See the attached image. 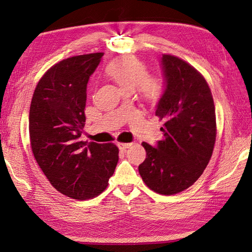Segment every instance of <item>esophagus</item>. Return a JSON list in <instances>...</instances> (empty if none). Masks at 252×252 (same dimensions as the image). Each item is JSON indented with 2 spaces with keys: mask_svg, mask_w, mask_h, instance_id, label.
Returning <instances> with one entry per match:
<instances>
[{
  "mask_svg": "<svg viewBox=\"0 0 252 252\" xmlns=\"http://www.w3.org/2000/svg\"><path fill=\"white\" fill-rule=\"evenodd\" d=\"M132 145V143H119L118 146L121 150H126L127 148H129Z\"/></svg>",
  "mask_w": 252,
  "mask_h": 252,
  "instance_id": "34e87169",
  "label": "esophagus"
}]
</instances>
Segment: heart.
<instances>
[{
  "label": "heart",
  "instance_id": "obj_1",
  "mask_svg": "<svg viewBox=\"0 0 252 252\" xmlns=\"http://www.w3.org/2000/svg\"><path fill=\"white\" fill-rule=\"evenodd\" d=\"M107 73L125 94L133 93L138 88L142 97L150 103L157 102L162 95V82L147 77L146 66L138 59L124 57L113 61L107 67Z\"/></svg>",
  "mask_w": 252,
  "mask_h": 252
}]
</instances>
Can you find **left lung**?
I'll return each mask as SVG.
<instances>
[{"label":"left lung","instance_id":"1","mask_svg":"<svg viewBox=\"0 0 252 252\" xmlns=\"http://www.w3.org/2000/svg\"><path fill=\"white\" fill-rule=\"evenodd\" d=\"M164 91L156 116L164 122L163 139L156 146L143 143L146 158L140 164L143 181L154 191L170 195L191 186L212 156L216 143V109L203 75L170 55L161 59Z\"/></svg>","mask_w":252,"mask_h":252}]
</instances>
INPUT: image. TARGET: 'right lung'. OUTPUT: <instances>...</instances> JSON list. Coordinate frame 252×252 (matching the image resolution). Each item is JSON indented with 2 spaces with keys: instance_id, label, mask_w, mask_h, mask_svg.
<instances>
[{
  "instance_id": "add662e5",
  "label": "right lung",
  "mask_w": 252,
  "mask_h": 252,
  "mask_svg": "<svg viewBox=\"0 0 252 252\" xmlns=\"http://www.w3.org/2000/svg\"><path fill=\"white\" fill-rule=\"evenodd\" d=\"M103 52L77 56L52 66L37 83L29 111L34 158L58 191L75 200L102 193L116 169L119 148L83 142L87 84Z\"/></svg>"
}]
</instances>
